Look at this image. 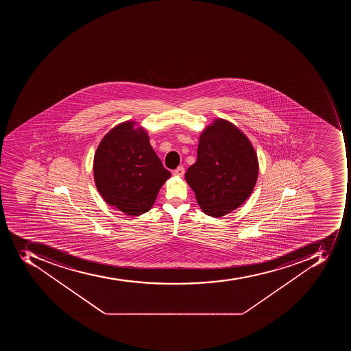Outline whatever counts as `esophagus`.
I'll return each mask as SVG.
<instances>
[{"mask_svg":"<svg viewBox=\"0 0 351 351\" xmlns=\"http://www.w3.org/2000/svg\"><path fill=\"white\" fill-rule=\"evenodd\" d=\"M172 173H173L174 176H177V177H183V174H184V168H183V167H179V168L173 170Z\"/></svg>","mask_w":351,"mask_h":351,"instance_id":"1","label":"esophagus"}]
</instances>
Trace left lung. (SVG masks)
<instances>
[{"label":"left lung","instance_id":"1","mask_svg":"<svg viewBox=\"0 0 351 351\" xmlns=\"http://www.w3.org/2000/svg\"><path fill=\"white\" fill-rule=\"evenodd\" d=\"M258 172L257 154L247 136L218 119L199 136L197 160L185 172V180L202 210L221 217L248 199Z\"/></svg>","mask_w":351,"mask_h":351}]
</instances>
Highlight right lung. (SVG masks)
<instances>
[{
    "label": "right lung",
    "instance_id": "1",
    "mask_svg": "<svg viewBox=\"0 0 351 351\" xmlns=\"http://www.w3.org/2000/svg\"><path fill=\"white\" fill-rule=\"evenodd\" d=\"M135 122L117 125L94 155V181L104 201L126 215L148 212L171 173L163 167L146 130Z\"/></svg>",
    "mask_w": 351,
    "mask_h": 351
}]
</instances>
